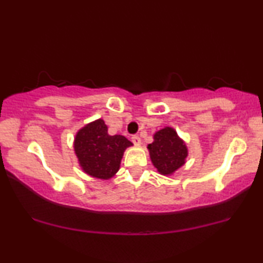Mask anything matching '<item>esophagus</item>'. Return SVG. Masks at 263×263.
Here are the masks:
<instances>
[{
    "mask_svg": "<svg viewBox=\"0 0 263 263\" xmlns=\"http://www.w3.org/2000/svg\"><path fill=\"white\" fill-rule=\"evenodd\" d=\"M132 141H133V143H134V145H140V143H141V139H140V136L139 135H133L132 136Z\"/></svg>",
    "mask_w": 263,
    "mask_h": 263,
    "instance_id": "34e87169",
    "label": "esophagus"
}]
</instances>
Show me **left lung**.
<instances>
[{
	"label": "left lung",
	"instance_id": "left-lung-1",
	"mask_svg": "<svg viewBox=\"0 0 263 263\" xmlns=\"http://www.w3.org/2000/svg\"><path fill=\"white\" fill-rule=\"evenodd\" d=\"M153 138L154 141L147 147L151 160L161 175H172L185 163L188 156L185 143L170 127L157 132Z\"/></svg>",
	"mask_w": 263,
	"mask_h": 263
}]
</instances>
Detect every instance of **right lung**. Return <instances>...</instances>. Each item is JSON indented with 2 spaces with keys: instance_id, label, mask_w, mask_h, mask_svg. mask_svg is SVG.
I'll use <instances>...</instances> for the list:
<instances>
[{
  "instance_id": "add662e5",
  "label": "right lung",
  "mask_w": 263,
  "mask_h": 263,
  "mask_svg": "<svg viewBox=\"0 0 263 263\" xmlns=\"http://www.w3.org/2000/svg\"><path fill=\"white\" fill-rule=\"evenodd\" d=\"M132 145L124 136L107 134L105 122L97 120L78 132L74 149L86 174L109 179L118 171L125 148Z\"/></svg>"
}]
</instances>
